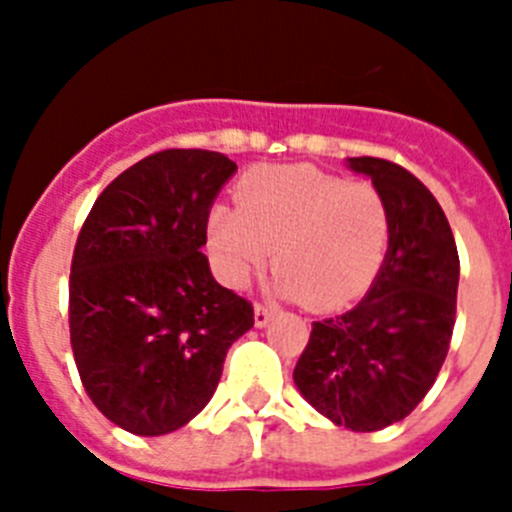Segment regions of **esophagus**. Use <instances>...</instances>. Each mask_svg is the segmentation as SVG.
Here are the masks:
<instances>
[{
    "instance_id": "1",
    "label": "esophagus",
    "mask_w": 512,
    "mask_h": 512,
    "mask_svg": "<svg viewBox=\"0 0 512 512\" xmlns=\"http://www.w3.org/2000/svg\"><path fill=\"white\" fill-rule=\"evenodd\" d=\"M271 320V307L261 305V302H256V307H253V323L259 325V328H264L266 323Z\"/></svg>"
}]
</instances>
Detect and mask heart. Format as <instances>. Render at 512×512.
<instances>
[{
  "instance_id": "heart-1",
  "label": "heart",
  "mask_w": 512,
  "mask_h": 512,
  "mask_svg": "<svg viewBox=\"0 0 512 512\" xmlns=\"http://www.w3.org/2000/svg\"><path fill=\"white\" fill-rule=\"evenodd\" d=\"M390 205L377 187L312 166H266L238 187V210L215 205L207 238L220 277L246 287L274 248L277 289L312 310H338L372 287L387 256Z\"/></svg>"
}]
</instances>
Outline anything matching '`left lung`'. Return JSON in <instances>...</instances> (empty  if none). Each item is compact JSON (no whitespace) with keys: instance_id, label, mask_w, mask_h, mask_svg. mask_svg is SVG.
Instances as JSON below:
<instances>
[{"instance_id":"obj_1","label":"left lung","mask_w":512,"mask_h":512,"mask_svg":"<svg viewBox=\"0 0 512 512\" xmlns=\"http://www.w3.org/2000/svg\"><path fill=\"white\" fill-rule=\"evenodd\" d=\"M390 205L384 264L364 300L312 323L295 384L312 408L351 431H382L408 418L449 354L459 253L428 187L387 158H348Z\"/></svg>"}]
</instances>
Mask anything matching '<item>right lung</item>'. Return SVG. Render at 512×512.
I'll use <instances>...</instances> for the list:
<instances>
[{
    "label": "right lung",
    "instance_id": "add662e5",
    "mask_svg": "<svg viewBox=\"0 0 512 512\" xmlns=\"http://www.w3.org/2000/svg\"><path fill=\"white\" fill-rule=\"evenodd\" d=\"M235 164L202 148L146 156L104 187L76 238L69 330L99 413L164 436L205 408L253 305L212 279L207 215Z\"/></svg>",
    "mask_w": 512,
    "mask_h": 512
}]
</instances>
